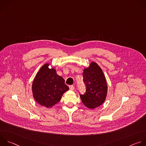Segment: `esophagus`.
<instances>
[{"label":"esophagus","mask_w":146,"mask_h":146,"mask_svg":"<svg viewBox=\"0 0 146 146\" xmlns=\"http://www.w3.org/2000/svg\"><path fill=\"white\" fill-rule=\"evenodd\" d=\"M69 88H70V90L73 91V90H74V87L73 86H69Z\"/></svg>","instance_id":"34e87169"}]
</instances>
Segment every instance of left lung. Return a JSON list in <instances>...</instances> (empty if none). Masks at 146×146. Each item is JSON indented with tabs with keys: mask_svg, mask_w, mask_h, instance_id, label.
I'll return each instance as SVG.
<instances>
[{
	"mask_svg": "<svg viewBox=\"0 0 146 146\" xmlns=\"http://www.w3.org/2000/svg\"><path fill=\"white\" fill-rule=\"evenodd\" d=\"M83 78L86 86V92L80 95L82 102L87 108L94 109L105 101L108 94V84L100 67L91 62L88 68L84 69Z\"/></svg>",
	"mask_w": 146,
	"mask_h": 146,
	"instance_id": "8db88e82",
	"label": "left lung"
}]
</instances>
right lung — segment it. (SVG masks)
Returning a JSON list of instances; mask_svg holds the SVG:
<instances>
[{
	"mask_svg": "<svg viewBox=\"0 0 146 146\" xmlns=\"http://www.w3.org/2000/svg\"><path fill=\"white\" fill-rule=\"evenodd\" d=\"M49 63L43 65L37 73L32 86L35 100L39 105L51 108L58 103L64 94L69 90L65 80L56 73Z\"/></svg>",
	"mask_w": 146,
	"mask_h": 146,
	"instance_id": "1",
	"label": "right lung"
}]
</instances>
